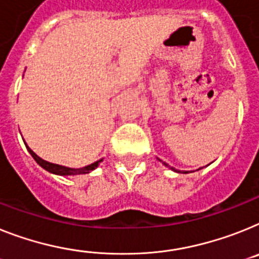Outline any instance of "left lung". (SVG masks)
<instances>
[{
    "label": "left lung",
    "instance_id": "left-lung-1",
    "mask_svg": "<svg viewBox=\"0 0 259 259\" xmlns=\"http://www.w3.org/2000/svg\"><path fill=\"white\" fill-rule=\"evenodd\" d=\"M171 170H174V168H172V167H171Z\"/></svg>",
    "mask_w": 259,
    "mask_h": 259
}]
</instances>
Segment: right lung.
<instances>
[{
	"label": "right lung",
	"instance_id": "right-lung-1",
	"mask_svg": "<svg viewBox=\"0 0 259 259\" xmlns=\"http://www.w3.org/2000/svg\"><path fill=\"white\" fill-rule=\"evenodd\" d=\"M26 147H27L29 153L31 154L32 158L36 160V163H38L39 166H42L45 170L50 171V172L52 174H56V175H80V174H88L99 166V162H95L92 163V164H89V166L82 167V168H68V167L59 166V164H54V163L46 162V160H43L42 158H39V156L36 155V154L34 153L29 146H26ZM100 162H101V160H100Z\"/></svg>",
	"mask_w": 259,
	"mask_h": 259
}]
</instances>
